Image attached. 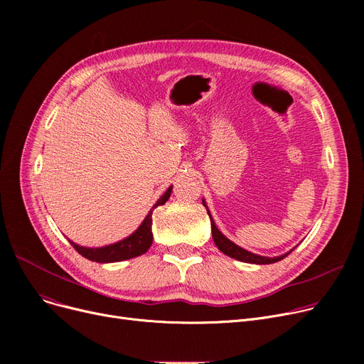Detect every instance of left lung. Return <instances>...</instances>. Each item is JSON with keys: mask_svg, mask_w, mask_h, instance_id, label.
Masks as SVG:
<instances>
[{"mask_svg": "<svg viewBox=\"0 0 364 364\" xmlns=\"http://www.w3.org/2000/svg\"><path fill=\"white\" fill-rule=\"evenodd\" d=\"M202 203L205 205V208H206V213H208V215H209V218H211V232H213V239H214V243L217 245V247L218 250L223 252V254H225L227 257H230V258H235V259H237V261H242V262H250V264H273V262H277V261H280V259H283L284 257H288L294 250H291L289 252H286V254H283V255H280V257H262V255H257V254H252V252H250V251H246V250H243V247H240V246H237L236 243H233L230 239H227L220 230H218V227L215 225V223H214V220H213V215H211V213H209V209H208V206H206V203H205V199L202 200Z\"/></svg>", "mask_w": 364, "mask_h": 364, "instance_id": "obj_1", "label": "left lung"}]
</instances>
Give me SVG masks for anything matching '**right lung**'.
Here are the masks:
<instances>
[{
    "label": "right lung",
    "instance_id": "right-lung-1",
    "mask_svg": "<svg viewBox=\"0 0 364 364\" xmlns=\"http://www.w3.org/2000/svg\"><path fill=\"white\" fill-rule=\"evenodd\" d=\"M171 192H172V186H169L166 192L156 200L155 205L151 206L149 214L146 215L143 223L139 225L137 230L132 235H129L128 237H125L117 243L102 246V247H85V246H80V245L73 243L72 240H69L70 245L82 257H85L90 261H95V262H118V261L131 259V258H136V257L146 254L153 242V235H151L153 209L164 205L169 199Z\"/></svg>",
    "mask_w": 364,
    "mask_h": 364
}]
</instances>
